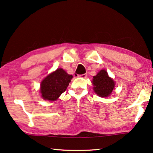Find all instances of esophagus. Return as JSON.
<instances>
[{
    "label": "esophagus",
    "instance_id": "1",
    "mask_svg": "<svg viewBox=\"0 0 153 153\" xmlns=\"http://www.w3.org/2000/svg\"><path fill=\"white\" fill-rule=\"evenodd\" d=\"M87 74H85L82 75H78V77H82V78H85V77H87Z\"/></svg>",
    "mask_w": 153,
    "mask_h": 153
}]
</instances>
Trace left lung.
<instances>
[{
    "label": "left lung",
    "instance_id": "1",
    "mask_svg": "<svg viewBox=\"0 0 153 153\" xmlns=\"http://www.w3.org/2000/svg\"><path fill=\"white\" fill-rule=\"evenodd\" d=\"M92 84L94 92L102 98L110 96L115 87L114 81L109 77L108 74L105 69L100 70L96 76H94Z\"/></svg>",
    "mask_w": 153,
    "mask_h": 153
}]
</instances>
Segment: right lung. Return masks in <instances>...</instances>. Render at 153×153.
Returning <instances> with one entry per match:
<instances>
[{
    "label": "right lung",
    "instance_id": "obj_1",
    "mask_svg": "<svg viewBox=\"0 0 153 153\" xmlns=\"http://www.w3.org/2000/svg\"><path fill=\"white\" fill-rule=\"evenodd\" d=\"M73 76L69 75L62 68H57L55 71L47 76L41 82L40 93L44 100L55 101L66 91Z\"/></svg>",
    "mask_w": 153,
    "mask_h": 153
}]
</instances>
